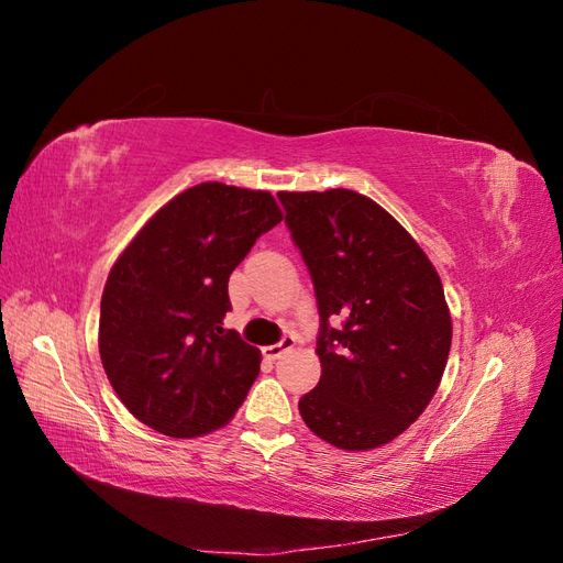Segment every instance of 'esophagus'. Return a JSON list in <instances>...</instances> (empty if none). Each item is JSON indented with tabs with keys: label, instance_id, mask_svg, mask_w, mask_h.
<instances>
[{
	"label": "esophagus",
	"instance_id": "obj_1",
	"mask_svg": "<svg viewBox=\"0 0 563 563\" xmlns=\"http://www.w3.org/2000/svg\"><path fill=\"white\" fill-rule=\"evenodd\" d=\"M296 345V338L294 335H284L282 340H279V343H275V345H267V347H263V354L267 356V360H272V362H275V360H279V356L284 354V352H288V350H291Z\"/></svg>",
	"mask_w": 563,
	"mask_h": 563
}]
</instances>
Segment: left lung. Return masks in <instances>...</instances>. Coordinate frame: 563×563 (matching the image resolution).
I'll return each instance as SVG.
<instances>
[{
	"mask_svg": "<svg viewBox=\"0 0 563 563\" xmlns=\"http://www.w3.org/2000/svg\"><path fill=\"white\" fill-rule=\"evenodd\" d=\"M279 201L319 308L321 378L298 401L300 416L331 446L378 449L418 420L444 376L453 335L444 286L373 199L338 187Z\"/></svg>",
	"mask_w": 563,
	"mask_h": 563,
	"instance_id": "1",
	"label": "left lung"
}]
</instances>
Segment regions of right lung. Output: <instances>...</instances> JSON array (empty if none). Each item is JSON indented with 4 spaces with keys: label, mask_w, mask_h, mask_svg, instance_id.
<instances>
[{
    "label": "right lung",
    "mask_w": 563,
    "mask_h": 563,
    "mask_svg": "<svg viewBox=\"0 0 563 563\" xmlns=\"http://www.w3.org/2000/svg\"><path fill=\"white\" fill-rule=\"evenodd\" d=\"M277 223L269 192L199 183L164 203L112 265L100 298V362L147 428L176 439L209 434L246 399L261 352L223 329L228 282Z\"/></svg>",
    "instance_id": "obj_1"
}]
</instances>
